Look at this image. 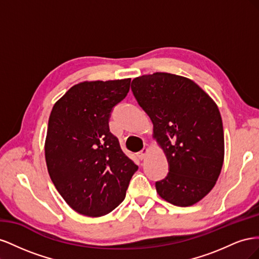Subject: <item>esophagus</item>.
<instances>
[{
	"mask_svg": "<svg viewBox=\"0 0 259 259\" xmlns=\"http://www.w3.org/2000/svg\"><path fill=\"white\" fill-rule=\"evenodd\" d=\"M148 152H149V149L147 148V147H145V148H143V150L142 151H139L138 152V158L140 159V160H144L146 156H147V154H148Z\"/></svg>",
	"mask_w": 259,
	"mask_h": 259,
	"instance_id": "1",
	"label": "esophagus"
}]
</instances>
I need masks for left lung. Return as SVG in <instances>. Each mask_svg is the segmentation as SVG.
I'll list each match as a JSON object with an SVG mask.
<instances>
[{
  "mask_svg": "<svg viewBox=\"0 0 259 259\" xmlns=\"http://www.w3.org/2000/svg\"><path fill=\"white\" fill-rule=\"evenodd\" d=\"M131 88L168 162L156 192L176 206L195 204L213 189L223 167L224 128L216 104L193 81L165 72L136 77Z\"/></svg>",
  "mask_w": 259,
  "mask_h": 259,
  "instance_id": "1",
  "label": "left lung"
}]
</instances>
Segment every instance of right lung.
<instances>
[{"mask_svg": "<svg viewBox=\"0 0 259 259\" xmlns=\"http://www.w3.org/2000/svg\"><path fill=\"white\" fill-rule=\"evenodd\" d=\"M130 85L131 79L82 82L53 107L46 164L57 191L82 215L112 211L138 169L109 128L113 108L126 97Z\"/></svg>", "mask_w": 259, "mask_h": 259, "instance_id": "obj_1", "label": "right lung"}]
</instances>
